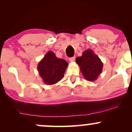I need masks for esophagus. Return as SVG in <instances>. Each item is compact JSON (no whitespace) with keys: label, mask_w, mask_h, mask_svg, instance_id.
Here are the masks:
<instances>
[{"label":"esophagus","mask_w":132,"mask_h":132,"mask_svg":"<svg viewBox=\"0 0 132 132\" xmlns=\"http://www.w3.org/2000/svg\"><path fill=\"white\" fill-rule=\"evenodd\" d=\"M75 60H76V57H75V56H73V57H69V61H71V62H74V61H75Z\"/></svg>","instance_id":"1"}]
</instances>
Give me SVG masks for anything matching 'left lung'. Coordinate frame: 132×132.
I'll return each instance as SVG.
<instances>
[{
  "label": "left lung",
  "instance_id": "left-lung-1",
  "mask_svg": "<svg viewBox=\"0 0 132 132\" xmlns=\"http://www.w3.org/2000/svg\"><path fill=\"white\" fill-rule=\"evenodd\" d=\"M76 63L84 78L89 81H95L102 71L103 64L97 55L91 50L83 52L81 56L76 58Z\"/></svg>",
  "mask_w": 132,
  "mask_h": 132
}]
</instances>
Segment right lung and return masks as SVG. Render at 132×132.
<instances>
[{
	"label": "right lung",
	"instance_id": "1",
	"mask_svg": "<svg viewBox=\"0 0 132 132\" xmlns=\"http://www.w3.org/2000/svg\"><path fill=\"white\" fill-rule=\"evenodd\" d=\"M68 63L57 58L52 51H48L38 65V70L45 84L52 85L61 80L64 76Z\"/></svg>",
	"mask_w": 132,
	"mask_h": 132
}]
</instances>
